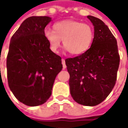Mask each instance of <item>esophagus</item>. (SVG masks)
Here are the masks:
<instances>
[{"mask_svg":"<svg viewBox=\"0 0 128 128\" xmlns=\"http://www.w3.org/2000/svg\"><path fill=\"white\" fill-rule=\"evenodd\" d=\"M62 65H63V69H66V64H65V60L64 59H62Z\"/></svg>","mask_w":128,"mask_h":128,"instance_id":"obj_1","label":"esophagus"}]
</instances>
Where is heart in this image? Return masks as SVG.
Returning a JSON list of instances; mask_svg holds the SVG:
<instances>
[{
  "mask_svg": "<svg viewBox=\"0 0 128 128\" xmlns=\"http://www.w3.org/2000/svg\"><path fill=\"white\" fill-rule=\"evenodd\" d=\"M44 36L53 52H58L63 40V44L69 52L78 56L85 52L91 46L94 31L89 24L66 20L54 24L53 30H45Z\"/></svg>",
  "mask_w": 128,
  "mask_h": 128,
  "instance_id": "obj_1",
  "label": "heart"
}]
</instances>
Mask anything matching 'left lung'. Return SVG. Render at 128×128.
<instances>
[{
  "mask_svg": "<svg viewBox=\"0 0 128 128\" xmlns=\"http://www.w3.org/2000/svg\"><path fill=\"white\" fill-rule=\"evenodd\" d=\"M94 38L85 52L65 59L72 98L85 106L102 102L114 88L120 57L116 39L100 19L88 15Z\"/></svg>",
  "mask_w": 128,
  "mask_h": 128,
  "instance_id": "1",
  "label": "left lung"
}]
</instances>
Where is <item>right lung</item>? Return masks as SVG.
I'll return each instance as SVG.
<instances>
[{"instance_id": "1", "label": "right lung", "mask_w": 128, "mask_h": 128, "mask_svg": "<svg viewBox=\"0 0 128 128\" xmlns=\"http://www.w3.org/2000/svg\"><path fill=\"white\" fill-rule=\"evenodd\" d=\"M47 16L26 18L12 36L6 58L9 87L15 98L31 107L45 103L52 94L62 58L51 51L44 32Z\"/></svg>"}]
</instances>
